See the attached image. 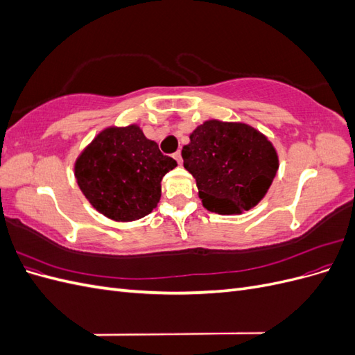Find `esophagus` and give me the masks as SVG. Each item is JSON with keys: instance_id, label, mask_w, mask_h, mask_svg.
I'll return each instance as SVG.
<instances>
[{"instance_id": "1", "label": "esophagus", "mask_w": 355, "mask_h": 355, "mask_svg": "<svg viewBox=\"0 0 355 355\" xmlns=\"http://www.w3.org/2000/svg\"><path fill=\"white\" fill-rule=\"evenodd\" d=\"M173 158L178 161L179 164H182V154H180V151H176V153L173 154Z\"/></svg>"}]
</instances>
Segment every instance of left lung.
<instances>
[{
  "instance_id": "obj_1",
  "label": "left lung",
  "mask_w": 355,
  "mask_h": 355,
  "mask_svg": "<svg viewBox=\"0 0 355 355\" xmlns=\"http://www.w3.org/2000/svg\"><path fill=\"white\" fill-rule=\"evenodd\" d=\"M182 158L184 167L196 178L202 206L219 214L254 207L278 170L272 144L244 123H202L189 135Z\"/></svg>"
}]
</instances>
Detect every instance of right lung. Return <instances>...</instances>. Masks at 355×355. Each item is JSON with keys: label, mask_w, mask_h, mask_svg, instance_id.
<instances>
[{"label": "right lung", "mask_w": 355, "mask_h": 355, "mask_svg": "<svg viewBox=\"0 0 355 355\" xmlns=\"http://www.w3.org/2000/svg\"><path fill=\"white\" fill-rule=\"evenodd\" d=\"M176 161L159 153L141 127H108L75 161V179L92 206L116 222L151 213L161 197V180Z\"/></svg>", "instance_id": "right-lung-1"}]
</instances>
